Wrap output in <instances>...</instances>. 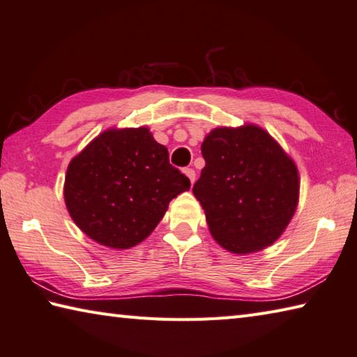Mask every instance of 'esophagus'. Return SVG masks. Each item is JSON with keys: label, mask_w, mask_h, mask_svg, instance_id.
I'll use <instances>...</instances> for the list:
<instances>
[{"label": "esophagus", "mask_w": 357, "mask_h": 357, "mask_svg": "<svg viewBox=\"0 0 357 357\" xmlns=\"http://www.w3.org/2000/svg\"><path fill=\"white\" fill-rule=\"evenodd\" d=\"M184 173H185V176L190 179V184H193V183H195V172H193V170H192V168H185V170H184Z\"/></svg>", "instance_id": "obj_1"}]
</instances>
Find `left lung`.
Segmentation results:
<instances>
[{"label":"left lung","instance_id":"left-lung-1","mask_svg":"<svg viewBox=\"0 0 357 357\" xmlns=\"http://www.w3.org/2000/svg\"><path fill=\"white\" fill-rule=\"evenodd\" d=\"M201 153L206 165L193 195L204 209L211 236L234 255L273 245L300 199L294 159L255 123L212 129Z\"/></svg>","mask_w":357,"mask_h":357}]
</instances>
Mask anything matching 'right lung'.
<instances>
[{
  "mask_svg": "<svg viewBox=\"0 0 357 357\" xmlns=\"http://www.w3.org/2000/svg\"><path fill=\"white\" fill-rule=\"evenodd\" d=\"M190 181L168 162L150 128H109L70 160L63 199L77 228L112 250L151 234Z\"/></svg>",
  "mask_w": 357,
  "mask_h": 357,
  "instance_id": "obj_1",
  "label": "right lung"
}]
</instances>
